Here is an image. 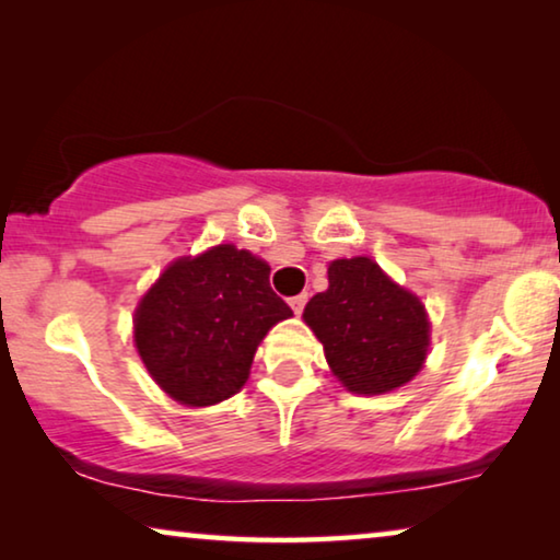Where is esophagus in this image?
<instances>
[{"instance_id": "obj_1", "label": "esophagus", "mask_w": 560, "mask_h": 560, "mask_svg": "<svg viewBox=\"0 0 560 560\" xmlns=\"http://www.w3.org/2000/svg\"><path fill=\"white\" fill-rule=\"evenodd\" d=\"M304 304H306V294H299V296H291L289 299V306L294 310V314H302L304 312Z\"/></svg>"}]
</instances>
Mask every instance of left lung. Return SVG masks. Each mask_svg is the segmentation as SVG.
Segmentation results:
<instances>
[{
	"instance_id": "left-lung-1",
	"label": "left lung",
	"mask_w": 560,
	"mask_h": 560,
	"mask_svg": "<svg viewBox=\"0 0 560 560\" xmlns=\"http://www.w3.org/2000/svg\"><path fill=\"white\" fill-rule=\"evenodd\" d=\"M327 279V291L310 299L302 317L337 381L360 396H381L413 381L431 340L421 299L368 256L337 258Z\"/></svg>"
}]
</instances>
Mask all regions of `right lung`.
I'll list each match as a JSON object with an SVG mask.
<instances>
[{
	"label": "right lung",
	"mask_w": 560,
	"mask_h": 560,
	"mask_svg": "<svg viewBox=\"0 0 560 560\" xmlns=\"http://www.w3.org/2000/svg\"><path fill=\"white\" fill-rule=\"evenodd\" d=\"M269 264L233 243L172 261L133 312V345L154 383L183 406H212L248 381L266 332L291 317Z\"/></svg>",
	"instance_id": "1"
}]
</instances>
